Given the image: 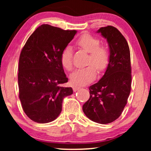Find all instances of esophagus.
Here are the masks:
<instances>
[{
	"label": "esophagus",
	"instance_id": "1",
	"mask_svg": "<svg viewBox=\"0 0 151 151\" xmlns=\"http://www.w3.org/2000/svg\"><path fill=\"white\" fill-rule=\"evenodd\" d=\"M80 88H81V87H80V86H73V91H78L79 89H80Z\"/></svg>",
	"mask_w": 151,
	"mask_h": 151
}]
</instances>
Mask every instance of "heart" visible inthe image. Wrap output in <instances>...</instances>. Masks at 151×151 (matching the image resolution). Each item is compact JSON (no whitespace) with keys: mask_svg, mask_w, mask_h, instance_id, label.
<instances>
[{"mask_svg":"<svg viewBox=\"0 0 151 151\" xmlns=\"http://www.w3.org/2000/svg\"><path fill=\"white\" fill-rule=\"evenodd\" d=\"M76 44L90 53L88 63L91 65L77 69L70 76L73 84L83 85L94 80L96 76V68L100 71L106 69L109 63L110 53L106 47L101 46L100 40L98 38L88 34L82 35L76 41ZM60 61L65 69L71 71L73 67V50L71 46L67 45L62 51Z\"/></svg>","mask_w":151,"mask_h":151,"instance_id":"1","label":"heart"}]
</instances>
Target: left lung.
I'll use <instances>...</instances> for the list:
<instances>
[{
    "label": "left lung",
    "mask_w": 151,
    "mask_h": 151,
    "mask_svg": "<svg viewBox=\"0 0 151 151\" xmlns=\"http://www.w3.org/2000/svg\"><path fill=\"white\" fill-rule=\"evenodd\" d=\"M98 33L106 39L110 58L102 78L89 86L90 98L82 110L95 122L106 124L120 116L131 88L130 49L127 40L113 26L101 27Z\"/></svg>",
    "instance_id": "left-lung-1"
}]
</instances>
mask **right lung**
Here are the masks:
<instances>
[{"label":"right lung","mask_w":151,"mask_h":151,"mask_svg":"<svg viewBox=\"0 0 151 151\" xmlns=\"http://www.w3.org/2000/svg\"><path fill=\"white\" fill-rule=\"evenodd\" d=\"M76 33L42 24L22 49L18 75L19 98L24 112L35 122L45 124L56 119L63 99L73 93L71 87L63 86L68 78L60 56Z\"/></svg>","instance_id":"right-lung-1"}]
</instances>
